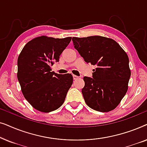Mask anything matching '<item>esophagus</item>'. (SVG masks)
<instances>
[{"label":"esophagus","mask_w":147,"mask_h":147,"mask_svg":"<svg viewBox=\"0 0 147 147\" xmlns=\"http://www.w3.org/2000/svg\"><path fill=\"white\" fill-rule=\"evenodd\" d=\"M73 78H74V80H77V79H78V78H79V77H78V76H76V75H73Z\"/></svg>","instance_id":"34e87169"}]
</instances>
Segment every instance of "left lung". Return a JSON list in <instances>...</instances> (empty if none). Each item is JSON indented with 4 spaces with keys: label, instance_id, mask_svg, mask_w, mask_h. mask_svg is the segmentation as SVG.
I'll return each instance as SVG.
<instances>
[{
    "label": "left lung",
    "instance_id": "1",
    "mask_svg": "<svg viewBox=\"0 0 147 147\" xmlns=\"http://www.w3.org/2000/svg\"><path fill=\"white\" fill-rule=\"evenodd\" d=\"M84 61L96 65L92 78L84 77L82 92L87 105L102 112L114 110L125 96L130 77L129 59L119 44L102 36L72 38Z\"/></svg>",
    "mask_w": 147,
    "mask_h": 147
}]
</instances>
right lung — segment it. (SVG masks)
<instances>
[{"label":"right lung","instance_id":"1","mask_svg":"<svg viewBox=\"0 0 147 147\" xmlns=\"http://www.w3.org/2000/svg\"><path fill=\"white\" fill-rule=\"evenodd\" d=\"M71 37L41 36L26 44L18 57L17 78L25 99L40 112L57 110L65 101L73 83L71 74L51 71Z\"/></svg>","mask_w":147,"mask_h":147}]
</instances>
